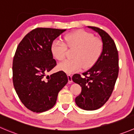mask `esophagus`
<instances>
[{
	"label": "esophagus",
	"mask_w": 134,
	"mask_h": 134,
	"mask_svg": "<svg viewBox=\"0 0 134 134\" xmlns=\"http://www.w3.org/2000/svg\"><path fill=\"white\" fill-rule=\"evenodd\" d=\"M67 77H68V81H69V83H71V82H72V76H71V75H67Z\"/></svg>",
	"instance_id": "esophagus-1"
}]
</instances>
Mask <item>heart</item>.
I'll return each mask as SVG.
<instances>
[{"mask_svg": "<svg viewBox=\"0 0 134 134\" xmlns=\"http://www.w3.org/2000/svg\"><path fill=\"white\" fill-rule=\"evenodd\" d=\"M64 41L65 43L59 40L53 41L51 52L55 59L62 61L67 55V47L75 49L72 55L73 59H67L58 65V69L67 74L80 71L84 67L88 68L93 66L103 50L101 39L82 30L66 35Z\"/></svg>", "mask_w": 134, "mask_h": 134, "instance_id": "1", "label": "heart"}]
</instances>
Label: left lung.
<instances>
[{"instance_id": "obj_1", "label": "left lung", "mask_w": 134, "mask_h": 134, "mask_svg": "<svg viewBox=\"0 0 134 134\" xmlns=\"http://www.w3.org/2000/svg\"><path fill=\"white\" fill-rule=\"evenodd\" d=\"M102 38L103 50L98 60L82 75L75 74L72 80L82 87L75 98L78 107L86 111L102 107L111 96L119 75V54L115 42L105 31L88 26Z\"/></svg>"}]
</instances>
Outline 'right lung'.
<instances>
[{"mask_svg": "<svg viewBox=\"0 0 134 134\" xmlns=\"http://www.w3.org/2000/svg\"><path fill=\"white\" fill-rule=\"evenodd\" d=\"M66 29L37 28L25 36L17 48L13 60V83L21 102L36 113L55 105L58 93L68 82L60 71L46 75L55 65L51 45Z\"/></svg>", "mask_w": 134, "mask_h": 134, "instance_id": "obj_1", "label": "right lung"}]
</instances>
